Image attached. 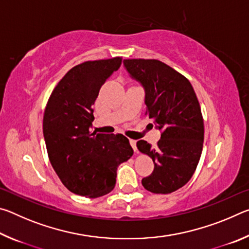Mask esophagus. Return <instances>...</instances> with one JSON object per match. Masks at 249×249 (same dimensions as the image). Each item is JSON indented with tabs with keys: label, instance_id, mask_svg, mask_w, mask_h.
Segmentation results:
<instances>
[{
	"label": "esophagus",
	"instance_id": "esophagus-1",
	"mask_svg": "<svg viewBox=\"0 0 249 249\" xmlns=\"http://www.w3.org/2000/svg\"><path fill=\"white\" fill-rule=\"evenodd\" d=\"M129 144H130V146L133 147V149L136 151L137 150V148H136V141H134V140H129Z\"/></svg>",
	"mask_w": 249,
	"mask_h": 249
}]
</instances>
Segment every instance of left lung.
Returning <instances> with one entry per match:
<instances>
[{
  "instance_id": "obj_1",
  "label": "left lung",
  "mask_w": 249,
  "mask_h": 249,
  "mask_svg": "<svg viewBox=\"0 0 249 249\" xmlns=\"http://www.w3.org/2000/svg\"><path fill=\"white\" fill-rule=\"evenodd\" d=\"M130 77L145 90L146 115L161 130L157 146L138 141L137 148L155 163L142 180L146 190L168 195L188 182L201 157L204 124L199 101L189 80L156 59H125Z\"/></svg>"
}]
</instances>
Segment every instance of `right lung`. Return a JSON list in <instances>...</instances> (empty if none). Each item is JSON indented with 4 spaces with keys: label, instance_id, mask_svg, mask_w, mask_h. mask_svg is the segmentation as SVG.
<instances>
[{
    "label": "right lung",
    "instance_id": "right-lung-1",
    "mask_svg": "<svg viewBox=\"0 0 249 249\" xmlns=\"http://www.w3.org/2000/svg\"><path fill=\"white\" fill-rule=\"evenodd\" d=\"M122 58L86 61L73 67L54 88L44 113L43 130L50 163L74 195L99 197L115 187L116 170L134 150L122 134H96L90 127L104 82Z\"/></svg>",
    "mask_w": 249,
    "mask_h": 249
}]
</instances>
